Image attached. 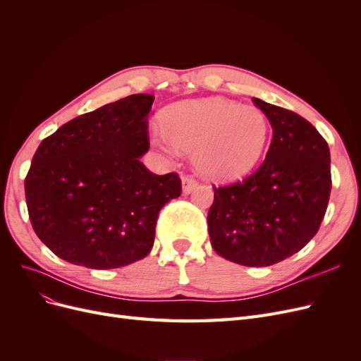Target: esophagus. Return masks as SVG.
Segmentation results:
<instances>
[{
    "instance_id": "34e87169",
    "label": "esophagus",
    "mask_w": 361,
    "mask_h": 361,
    "mask_svg": "<svg viewBox=\"0 0 361 361\" xmlns=\"http://www.w3.org/2000/svg\"><path fill=\"white\" fill-rule=\"evenodd\" d=\"M197 187H199V183L195 182L192 178L182 176V191H183V194H191Z\"/></svg>"
}]
</instances>
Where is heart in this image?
<instances>
[{
	"label": "heart",
	"instance_id": "1",
	"mask_svg": "<svg viewBox=\"0 0 361 361\" xmlns=\"http://www.w3.org/2000/svg\"><path fill=\"white\" fill-rule=\"evenodd\" d=\"M269 138L267 114L255 105L226 97H204L171 106L155 130L159 147L171 157L192 152L206 179L228 182L245 176L264 155Z\"/></svg>",
	"mask_w": 361,
	"mask_h": 361
}]
</instances>
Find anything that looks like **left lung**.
Instances as JSON below:
<instances>
[{
  "mask_svg": "<svg viewBox=\"0 0 361 361\" xmlns=\"http://www.w3.org/2000/svg\"><path fill=\"white\" fill-rule=\"evenodd\" d=\"M272 126L262 166L228 187L214 188L207 214L211 244L244 267H269L307 244L324 220L331 192L330 149L307 120L257 97Z\"/></svg>",
  "mask_w": 361,
  "mask_h": 361,
  "instance_id": "left-lung-1",
  "label": "left lung"
}]
</instances>
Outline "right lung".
Wrapping results in <instances>:
<instances>
[{
    "label": "right lung",
    "instance_id": "1",
    "mask_svg": "<svg viewBox=\"0 0 361 361\" xmlns=\"http://www.w3.org/2000/svg\"><path fill=\"white\" fill-rule=\"evenodd\" d=\"M155 97L130 94L75 117L37 147L25 178L30 221L60 259L92 269L149 255L162 206L182 192L176 173L154 174L147 114Z\"/></svg>",
    "mask_w": 361,
    "mask_h": 361
}]
</instances>
